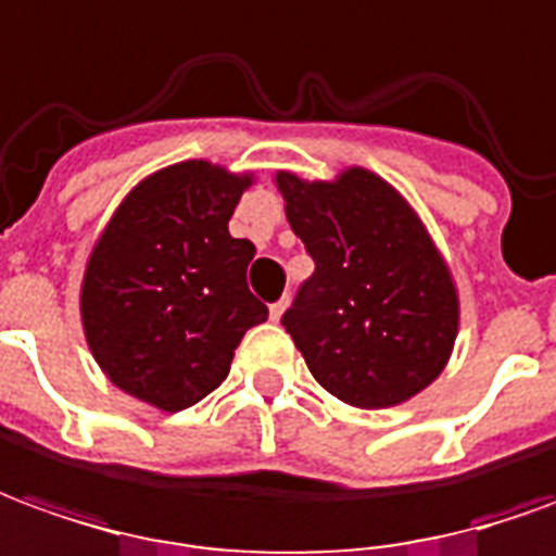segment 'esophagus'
<instances>
[{
	"instance_id": "34e87169",
	"label": "esophagus",
	"mask_w": 556,
	"mask_h": 556,
	"mask_svg": "<svg viewBox=\"0 0 556 556\" xmlns=\"http://www.w3.org/2000/svg\"><path fill=\"white\" fill-rule=\"evenodd\" d=\"M287 305H290V299H278V302H275V305H269V317L275 323L281 320V317H285V311H287Z\"/></svg>"
}]
</instances>
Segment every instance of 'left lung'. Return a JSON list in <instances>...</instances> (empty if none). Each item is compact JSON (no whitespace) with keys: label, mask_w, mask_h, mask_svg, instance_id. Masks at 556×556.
Listing matches in <instances>:
<instances>
[{"label":"left lung","mask_w":556,"mask_h":556,"mask_svg":"<svg viewBox=\"0 0 556 556\" xmlns=\"http://www.w3.org/2000/svg\"><path fill=\"white\" fill-rule=\"evenodd\" d=\"M287 222L314 257L285 326L314 380L350 407L383 410L446 368L460 302L419 212L383 176L334 179L278 170Z\"/></svg>","instance_id":"obj_1"}]
</instances>
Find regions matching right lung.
<instances>
[{
    "label": "right lung",
    "mask_w": 556,
    "mask_h": 556,
    "mask_svg": "<svg viewBox=\"0 0 556 556\" xmlns=\"http://www.w3.org/2000/svg\"><path fill=\"white\" fill-rule=\"evenodd\" d=\"M254 173L194 159L149 173L92 245L80 320L98 368L125 395L179 413L230 374L242 334L266 320L248 290L254 245L227 222Z\"/></svg>",
    "instance_id": "1"
}]
</instances>
